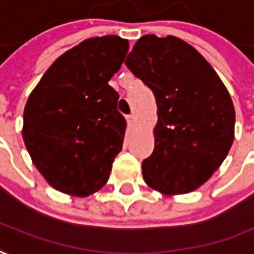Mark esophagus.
Listing matches in <instances>:
<instances>
[{
	"label": "esophagus",
	"mask_w": 254,
	"mask_h": 254,
	"mask_svg": "<svg viewBox=\"0 0 254 254\" xmlns=\"http://www.w3.org/2000/svg\"><path fill=\"white\" fill-rule=\"evenodd\" d=\"M127 125H129V127H135V124H136L135 115H127Z\"/></svg>",
	"instance_id": "obj_1"
}]
</instances>
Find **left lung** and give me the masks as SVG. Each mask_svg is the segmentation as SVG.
I'll list each match as a JSON object with an SVG mask.
<instances>
[{
    "instance_id": "8db88e82",
    "label": "left lung",
    "mask_w": 254,
    "mask_h": 254,
    "mask_svg": "<svg viewBox=\"0 0 254 254\" xmlns=\"http://www.w3.org/2000/svg\"><path fill=\"white\" fill-rule=\"evenodd\" d=\"M125 64L157 104L154 150L142 162L146 184L164 194L195 190L233 143L235 108L226 87L195 49L174 36H142Z\"/></svg>"
}]
</instances>
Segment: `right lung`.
<instances>
[{
    "label": "right lung",
    "instance_id": "add662e5",
    "mask_svg": "<svg viewBox=\"0 0 254 254\" xmlns=\"http://www.w3.org/2000/svg\"><path fill=\"white\" fill-rule=\"evenodd\" d=\"M127 49L119 36L84 40L49 67L28 98L23 142L40 174L62 192L87 197L110 179L127 121L108 81Z\"/></svg>",
    "mask_w": 254,
    "mask_h": 254
}]
</instances>
